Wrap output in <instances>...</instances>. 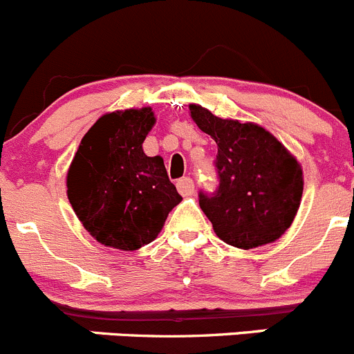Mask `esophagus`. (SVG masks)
<instances>
[{
    "mask_svg": "<svg viewBox=\"0 0 354 354\" xmlns=\"http://www.w3.org/2000/svg\"><path fill=\"white\" fill-rule=\"evenodd\" d=\"M177 189L184 198L185 196H191L192 192H194V182H192V178L189 177H182L177 180Z\"/></svg>",
    "mask_w": 354,
    "mask_h": 354,
    "instance_id": "1",
    "label": "esophagus"
}]
</instances>
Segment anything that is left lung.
Wrapping results in <instances>:
<instances>
[{"instance_id":"left-lung-1","label":"left lung","mask_w":354,"mask_h":354,"mask_svg":"<svg viewBox=\"0 0 354 354\" xmlns=\"http://www.w3.org/2000/svg\"><path fill=\"white\" fill-rule=\"evenodd\" d=\"M189 113L218 148V191L213 196L199 192V206L216 236L239 250L284 236L303 196V169L296 156L254 122L220 118L194 103Z\"/></svg>"}]
</instances>
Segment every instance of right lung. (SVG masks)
Returning a JSON list of instances; mask_svg holds the SVG:
<instances>
[{
  "label": "right lung",
  "mask_w": 354,
  "mask_h": 354,
  "mask_svg": "<svg viewBox=\"0 0 354 354\" xmlns=\"http://www.w3.org/2000/svg\"><path fill=\"white\" fill-rule=\"evenodd\" d=\"M155 124L149 106L104 113L68 167L70 205L84 229L108 248L134 251L155 241L182 201L162 156L142 151Z\"/></svg>",
  "instance_id": "obj_1"
}]
</instances>
